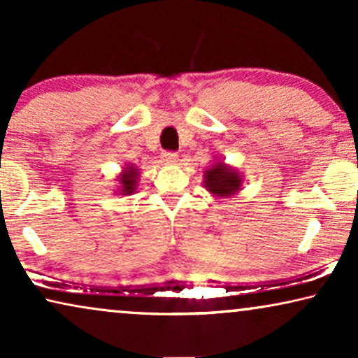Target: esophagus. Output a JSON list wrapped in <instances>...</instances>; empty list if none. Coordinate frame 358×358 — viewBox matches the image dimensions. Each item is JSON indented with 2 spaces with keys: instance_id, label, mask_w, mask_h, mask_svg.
Returning <instances> with one entry per match:
<instances>
[{
  "instance_id": "esophagus-1",
  "label": "esophagus",
  "mask_w": 358,
  "mask_h": 358,
  "mask_svg": "<svg viewBox=\"0 0 358 358\" xmlns=\"http://www.w3.org/2000/svg\"><path fill=\"white\" fill-rule=\"evenodd\" d=\"M161 161H163L164 164H176L179 161V158H178V155H176V153L166 151V153H163V156H161Z\"/></svg>"
}]
</instances>
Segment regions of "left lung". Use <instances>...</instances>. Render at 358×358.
Wrapping results in <instances>:
<instances>
[{"label": "left lung", "instance_id": "obj_1", "mask_svg": "<svg viewBox=\"0 0 358 358\" xmlns=\"http://www.w3.org/2000/svg\"><path fill=\"white\" fill-rule=\"evenodd\" d=\"M244 176L241 171L233 168L222 159H213V163L203 173V187L213 197L227 199L236 195L243 189Z\"/></svg>", "mask_w": 358, "mask_h": 358}]
</instances>
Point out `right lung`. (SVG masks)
<instances>
[{"mask_svg":"<svg viewBox=\"0 0 358 358\" xmlns=\"http://www.w3.org/2000/svg\"><path fill=\"white\" fill-rule=\"evenodd\" d=\"M117 187L114 192L117 195H131L135 194V190L138 189V180H140V169L135 164L127 163L122 168V173L117 176Z\"/></svg>","mask_w":358,"mask_h":358,"instance_id":"1","label":"right lung"}]
</instances>
